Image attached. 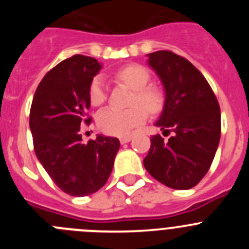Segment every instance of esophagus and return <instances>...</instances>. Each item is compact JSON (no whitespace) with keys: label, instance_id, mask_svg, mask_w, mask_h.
<instances>
[{"label":"esophagus","instance_id":"obj_1","mask_svg":"<svg viewBox=\"0 0 249 249\" xmlns=\"http://www.w3.org/2000/svg\"><path fill=\"white\" fill-rule=\"evenodd\" d=\"M131 140H132V136H124V137L120 138V142L122 144H124V143H128Z\"/></svg>","mask_w":249,"mask_h":249}]
</instances>
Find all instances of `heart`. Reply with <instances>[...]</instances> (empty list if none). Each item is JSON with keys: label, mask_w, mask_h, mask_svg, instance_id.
<instances>
[{"label": "heart", "mask_w": 249, "mask_h": 249, "mask_svg": "<svg viewBox=\"0 0 249 249\" xmlns=\"http://www.w3.org/2000/svg\"><path fill=\"white\" fill-rule=\"evenodd\" d=\"M116 78L120 82L133 89V96L127 109L105 108L97 114V124L106 135L127 136L131 131L146 121L147 111L157 114L164 106V96L160 89L149 83V73L143 66L127 65L116 72ZM89 102L93 106H101L107 100V89L102 76H96L92 80L89 89Z\"/></svg>", "instance_id": "heart-1"}]
</instances>
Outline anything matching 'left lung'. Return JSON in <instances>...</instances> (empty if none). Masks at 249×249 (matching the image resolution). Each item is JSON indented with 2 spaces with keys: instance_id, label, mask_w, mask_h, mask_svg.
I'll return each mask as SVG.
<instances>
[{
  "instance_id": "8db88e82",
  "label": "left lung",
  "mask_w": 249,
  "mask_h": 249,
  "mask_svg": "<svg viewBox=\"0 0 249 249\" xmlns=\"http://www.w3.org/2000/svg\"><path fill=\"white\" fill-rule=\"evenodd\" d=\"M148 56L149 67L164 89V106L155 123L172 137H151L144 168L173 190H190L201 181L214 158L221 138V109L203 74L171 51Z\"/></svg>"
}]
</instances>
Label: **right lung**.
<instances>
[{"label":"right lung","mask_w":249,"mask_h":249,"mask_svg":"<svg viewBox=\"0 0 249 249\" xmlns=\"http://www.w3.org/2000/svg\"><path fill=\"white\" fill-rule=\"evenodd\" d=\"M101 65L74 54L46 73L35 93L30 128L38 160L52 181L70 196L83 197L105 186L113 168L120 141L98 135L83 143L81 124L89 123V89Z\"/></svg>","instance_id":"obj_1"}]
</instances>
